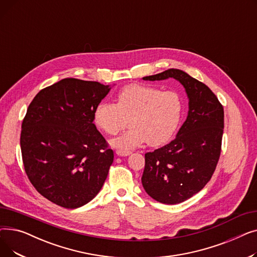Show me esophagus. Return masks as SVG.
<instances>
[{
	"label": "esophagus",
	"instance_id": "34e87169",
	"mask_svg": "<svg viewBox=\"0 0 257 257\" xmlns=\"http://www.w3.org/2000/svg\"><path fill=\"white\" fill-rule=\"evenodd\" d=\"M115 153H116V155H118V156H128V155L131 154L130 151H126V150H116Z\"/></svg>",
	"mask_w": 257,
	"mask_h": 257
}]
</instances>
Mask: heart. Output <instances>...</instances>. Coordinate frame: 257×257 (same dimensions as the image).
I'll return each mask as SVG.
<instances>
[{
    "instance_id": "heart-1",
    "label": "heart",
    "mask_w": 257,
    "mask_h": 257,
    "mask_svg": "<svg viewBox=\"0 0 257 257\" xmlns=\"http://www.w3.org/2000/svg\"><path fill=\"white\" fill-rule=\"evenodd\" d=\"M115 101V104L99 103L93 110V121L108 136H115L129 119L131 128L112 141L121 149H133L146 142L151 147L164 145L179 125L183 104L175 90L130 84L117 92Z\"/></svg>"
}]
</instances>
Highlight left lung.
<instances>
[{
  "mask_svg": "<svg viewBox=\"0 0 257 257\" xmlns=\"http://www.w3.org/2000/svg\"><path fill=\"white\" fill-rule=\"evenodd\" d=\"M170 77L184 86L190 110L176 138L145 154L142 183L160 203L178 204L199 193L212 177L221 154L224 108L207 85L183 71L170 69L143 79Z\"/></svg>",
  "mask_w": 257,
  "mask_h": 257,
  "instance_id": "8db88e82",
  "label": "left lung"
}]
</instances>
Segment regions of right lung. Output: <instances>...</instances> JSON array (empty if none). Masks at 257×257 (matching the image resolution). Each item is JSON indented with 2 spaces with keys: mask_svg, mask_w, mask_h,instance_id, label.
<instances>
[{
  "mask_svg": "<svg viewBox=\"0 0 257 257\" xmlns=\"http://www.w3.org/2000/svg\"><path fill=\"white\" fill-rule=\"evenodd\" d=\"M96 81L65 78L40 90L22 123L25 172L49 201L74 209L100 192L113 151L93 124V110L109 91Z\"/></svg>",
  "mask_w": 257,
  "mask_h": 257,
  "instance_id": "obj_1",
  "label": "right lung"
}]
</instances>
